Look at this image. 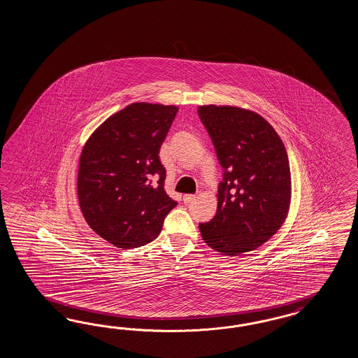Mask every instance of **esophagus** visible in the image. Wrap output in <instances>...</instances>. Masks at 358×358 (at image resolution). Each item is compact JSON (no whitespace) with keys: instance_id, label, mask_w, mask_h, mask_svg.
<instances>
[{"instance_id":"esophagus-1","label":"esophagus","mask_w":358,"mask_h":358,"mask_svg":"<svg viewBox=\"0 0 358 358\" xmlns=\"http://www.w3.org/2000/svg\"><path fill=\"white\" fill-rule=\"evenodd\" d=\"M195 196L194 194H186L184 195V203H186V205H189V203H192L193 201H194Z\"/></svg>"}]
</instances>
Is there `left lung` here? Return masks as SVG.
I'll return each mask as SVG.
<instances>
[{"mask_svg": "<svg viewBox=\"0 0 358 358\" xmlns=\"http://www.w3.org/2000/svg\"><path fill=\"white\" fill-rule=\"evenodd\" d=\"M198 115L224 173L217 214L199 223L208 247L226 256L256 250L281 228L292 201V174L280 135L260 114L203 105Z\"/></svg>", "mask_w": 358, "mask_h": 358, "instance_id": "8db88e82", "label": "left lung"}]
</instances>
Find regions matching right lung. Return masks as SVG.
Instances as JSON below:
<instances>
[{
  "mask_svg": "<svg viewBox=\"0 0 358 358\" xmlns=\"http://www.w3.org/2000/svg\"><path fill=\"white\" fill-rule=\"evenodd\" d=\"M178 108L135 102L110 115L80 156L77 195L89 227L110 244L138 248L159 236L177 202L164 189L159 152Z\"/></svg>",
  "mask_w": 358,
  "mask_h": 358,
  "instance_id": "obj_1",
  "label": "right lung"
}]
</instances>
